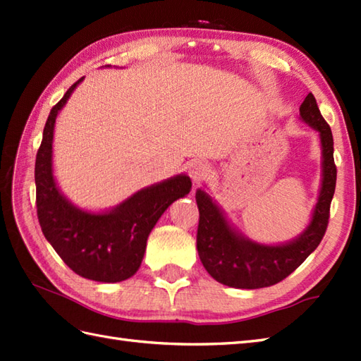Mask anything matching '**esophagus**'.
<instances>
[{"instance_id": "obj_1", "label": "esophagus", "mask_w": 361, "mask_h": 361, "mask_svg": "<svg viewBox=\"0 0 361 361\" xmlns=\"http://www.w3.org/2000/svg\"><path fill=\"white\" fill-rule=\"evenodd\" d=\"M189 173H190V178L194 181H203L206 176L211 173V166L208 163H204V161H195V163L190 166L189 169Z\"/></svg>"}]
</instances>
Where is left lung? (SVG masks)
<instances>
[{
    "mask_svg": "<svg viewBox=\"0 0 361 361\" xmlns=\"http://www.w3.org/2000/svg\"><path fill=\"white\" fill-rule=\"evenodd\" d=\"M299 114L319 133L323 178L310 224L296 239L281 245L252 242L229 225L224 211L204 190L198 189L195 192L200 211L197 229L198 256L206 271L224 286L250 290L274 286L293 273L323 240L336 183L332 130L321 116L312 93L299 106Z\"/></svg>",
    "mask_w": 361,
    "mask_h": 361,
    "instance_id": "left-lung-1",
    "label": "left lung"
}]
</instances>
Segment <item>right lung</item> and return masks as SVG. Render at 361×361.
<instances>
[{"mask_svg":"<svg viewBox=\"0 0 361 361\" xmlns=\"http://www.w3.org/2000/svg\"><path fill=\"white\" fill-rule=\"evenodd\" d=\"M82 80L70 87L46 121L35 159L37 216L46 240L74 273L97 282H121L137 271L153 226L169 206L189 194L192 183L185 173L172 176L105 212L83 211L68 200L52 175V137L59 111Z\"/></svg>","mask_w":361,"mask_h":361,"instance_id":"1","label":"right lung"}]
</instances>
